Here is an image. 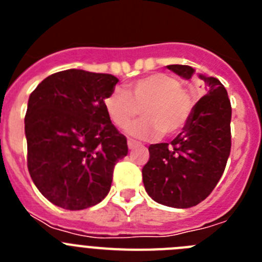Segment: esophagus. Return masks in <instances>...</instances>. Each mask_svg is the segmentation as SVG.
I'll list each match as a JSON object with an SVG mask.
<instances>
[{
  "mask_svg": "<svg viewBox=\"0 0 262 262\" xmlns=\"http://www.w3.org/2000/svg\"><path fill=\"white\" fill-rule=\"evenodd\" d=\"M127 145H128L129 149H134L135 147L140 145V143H138V142H135V140H131V139H129L128 142H127Z\"/></svg>",
  "mask_w": 262,
  "mask_h": 262,
  "instance_id": "esophagus-1",
  "label": "esophagus"
}]
</instances>
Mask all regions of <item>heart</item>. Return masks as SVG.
Returning <instances> with one entry per match:
<instances>
[{
    "instance_id": "b5f03b06",
    "label": "heart",
    "mask_w": 262,
    "mask_h": 262,
    "mask_svg": "<svg viewBox=\"0 0 262 262\" xmlns=\"http://www.w3.org/2000/svg\"><path fill=\"white\" fill-rule=\"evenodd\" d=\"M103 108L118 128L128 126L139 114L144 115L127 133L134 138L174 135L190 118L193 98L174 76L152 73L113 90L103 98Z\"/></svg>"
}]
</instances>
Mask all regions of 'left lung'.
Wrapping results in <instances>:
<instances>
[{
	"mask_svg": "<svg viewBox=\"0 0 262 262\" xmlns=\"http://www.w3.org/2000/svg\"><path fill=\"white\" fill-rule=\"evenodd\" d=\"M168 69L185 80L195 69L173 64ZM207 94L191 108L182 131L170 143L151 144L144 165L145 191L160 205L189 209L210 195L221 180L231 152V102L215 77L200 75Z\"/></svg>",
	"mask_w": 262,
	"mask_h": 262,
	"instance_id": "left-lung-1",
	"label": "left lung"
}]
</instances>
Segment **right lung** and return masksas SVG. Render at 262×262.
Segmentation results:
<instances>
[{
	"label": "right lung",
	"mask_w": 262,
	"mask_h": 262,
	"mask_svg": "<svg viewBox=\"0 0 262 262\" xmlns=\"http://www.w3.org/2000/svg\"><path fill=\"white\" fill-rule=\"evenodd\" d=\"M118 78L67 69L48 76L30 94L25 117L27 166L53 205L84 210L107 195L127 140L111 123L103 98Z\"/></svg>",
	"instance_id": "add662e5"
}]
</instances>
